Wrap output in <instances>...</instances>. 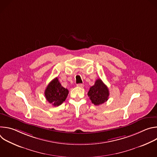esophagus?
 <instances>
[{
	"label": "esophagus",
	"mask_w": 157,
	"mask_h": 157,
	"mask_svg": "<svg viewBox=\"0 0 157 157\" xmlns=\"http://www.w3.org/2000/svg\"><path fill=\"white\" fill-rule=\"evenodd\" d=\"M77 86L79 87L82 88V87H84V84H77Z\"/></svg>",
	"instance_id": "34e87169"
}]
</instances>
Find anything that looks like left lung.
<instances>
[{"label": "left lung", "instance_id": "obj_1", "mask_svg": "<svg viewBox=\"0 0 157 157\" xmlns=\"http://www.w3.org/2000/svg\"><path fill=\"white\" fill-rule=\"evenodd\" d=\"M87 95L93 104L99 105L108 100L109 92L107 86L102 81L101 79H98L94 85L89 89Z\"/></svg>", "mask_w": 157, "mask_h": 157}]
</instances>
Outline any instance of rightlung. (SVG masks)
Segmentation results:
<instances>
[{"instance_id":"right-lung-1","label":"right lung","mask_w":157,"mask_h":157,"mask_svg":"<svg viewBox=\"0 0 157 157\" xmlns=\"http://www.w3.org/2000/svg\"><path fill=\"white\" fill-rule=\"evenodd\" d=\"M68 90L61 86L58 78L53 79L47 86L44 96L49 103L53 106L61 105L68 95Z\"/></svg>"}]
</instances>
